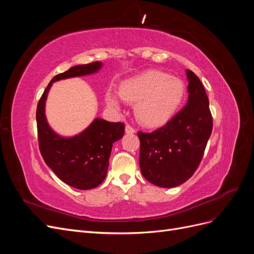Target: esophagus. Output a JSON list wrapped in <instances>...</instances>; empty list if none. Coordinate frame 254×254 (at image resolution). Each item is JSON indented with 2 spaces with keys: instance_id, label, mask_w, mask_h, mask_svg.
I'll return each instance as SVG.
<instances>
[{
  "instance_id": "34e87169",
  "label": "esophagus",
  "mask_w": 254,
  "mask_h": 254,
  "mask_svg": "<svg viewBox=\"0 0 254 254\" xmlns=\"http://www.w3.org/2000/svg\"><path fill=\"white\" fill-rule=\"evenodd\" d=\"M125 131H126V133H128V134H131V133H134V132H135V130H134L133 127H131L130 125H126Z\"/></svg>"
}]
</instances>
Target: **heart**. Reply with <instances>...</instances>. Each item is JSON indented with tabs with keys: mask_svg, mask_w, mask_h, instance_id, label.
Segmentation results:
<instances>
[{
	"mask_svg": "<svg viewBox=\"0 0 254 254\" xmlns=\"http://www.w3.org/2000/svg\"><path fill=\"white\" fill-rule=\"evenodd\" d=\"M122 99L135 104V114L143 124L157 127L170 121L181 106L186 87L181 79L156 70L146 71L123 81L119 89ZM106 102L113 110H121V101L108 92Z\"/></svg>",
	"mask_w": 254,
	"mask_h": 254,
	"instance_id": "1",
	"label": "heart"
}]
</instances>
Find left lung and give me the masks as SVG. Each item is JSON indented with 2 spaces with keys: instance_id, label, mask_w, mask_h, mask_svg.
Segmentation results:
<instances>
[{
  "instance_id": "obj_1",
  "label": "left lung",
  "mask_w": 254,
  "mask_h": 254,
  "mask_svg": "<svg viewBox=\"0 0 254 254\" xmlns=\"http://www.w3.org/2000/svg\"><path fill=\"white\" fill-rule=\"evenodd\" d=\"M186 72L189 98L184 108L155 131L137 132L141 173L160 188L178 187L194 175L212 133L213 121L205 90L195 73Z\"/></svg>"
}]
</instances>
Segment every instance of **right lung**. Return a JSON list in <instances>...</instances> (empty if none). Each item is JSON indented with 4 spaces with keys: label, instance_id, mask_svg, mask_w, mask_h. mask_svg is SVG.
I'll list each match as a JSON object with an SVG mask.
<instances>
[{
    "label": "right lung",
    "instance_id": "1",
    "mask_svg": "<svg viewBox=\"0 0 254 254\" xmlns=\"http://www.w3.org/2000/svg\"><path fill=\"white\" fill-rule=\"evenodd\" d=\"M102 66L103 63L95 61L75 65L56 75L48 84L37 106L38 140L44 162L60 180L78 190L94 189L105 180L112 145L124 135L125 126L123 123H111L97 118L80 133L63 136L49 125L45 102L55 81L95 74Z\"/></svg>",
    "mask_w": 254,
    "mask_h": 254
}]
</instances>
